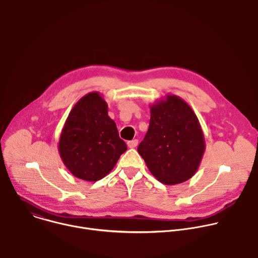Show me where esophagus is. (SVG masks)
I'll list each match as a JSON object with an SVG mask.
<instances>
[{
  "label": "esophagus",
  "instance_id": "34e87169",
  "mask_svg": "<svg viewBox=\"0 0 258 258\" xmlns=\"http://www.w3.org/2000/svg\"><path fill=\"white\" fill-rule=\"evenodd\" d=\"M138 143H139V141H138L137 139H135V140H133V141H130V142H127V146H128V148H136V147L138 146Z\"/></svg>",
  "mask_w": 258,
  "mask_h": 258
}]
</instances>
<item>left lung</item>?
<instances>
[{
  "mask_svg": "<svg viewBox=\"0 0 258 258\" xmlns=\"http://www.w3.org/2000/svg\"><path fill=\"white\" fill-rule=\"evenodd\" d=\"M150 113L139 154L165 185L188 180L198 170L206 147L197 115L186 101L172 94L150 104Z\"/></svg>",
  "mask_w": 258,
  "mask_h": 258,
  "instance_id": "left-lung-1",
  "label": "left lung"
}]
</instances>
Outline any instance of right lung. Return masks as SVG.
Returning <instances> with one entry per match:
<instances>
[{"label": "right lung", "instance_id": "obj_1", "mask_svg": "<svg viewBox=\"0 0 258 258\" xmlns=\"http://www.w3.org/2000/svg\"><path fill=\"white\" fill-rule=\"evenodd\" d=\"M126 149L99 92L85 95L73 106L58 142L59 155L66 168L87 181L106 176Z\"/></svg>", "mask_w": 258, "mask_h": 258}]
</instances>
